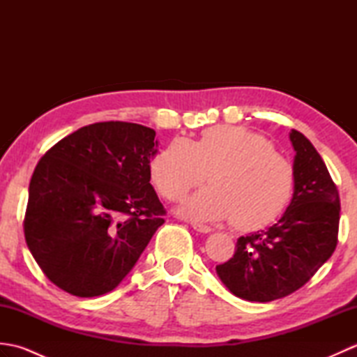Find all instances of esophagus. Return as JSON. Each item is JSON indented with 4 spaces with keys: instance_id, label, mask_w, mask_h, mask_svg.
<instances>
[{
    "instance_id": "34e87169",
    "label": "esophagus",
    "mask_w": 357,
    "mask_h": 357,
    "mask_svg": "<svg viewBox=\"0 0 357 357\" xmlns=\"http://www.w3.org/2000/svg\"><path fill=\"white\" fill-rule=\"evenodd\" d=\"M192 227H193L196 231H199V233H210L211 231V227L199 224V222H192Z\"/></svg>"
}]
</instances>
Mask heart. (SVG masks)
<instances>
[{
	"label": "heart",
	"instance_id": "b5f03b06",
	"mask_svg": "<svg viewBox=\"0 0 357 357\" xmlns=\"http://www.w3.org/2000/svg\"><path fill=\"white\" fill-rule=\"evenodd\" d=\"M159 195L179 201L207 179L210 187L188 198L181 215L199 222L230 219L238 230H259L284 215L294 184V165L265 136L244 127L207 128L196 141L176 138L150 164Z\"/></svg>",
	"mask_w": 357,
	"mask_h": 357
}]
</instances>
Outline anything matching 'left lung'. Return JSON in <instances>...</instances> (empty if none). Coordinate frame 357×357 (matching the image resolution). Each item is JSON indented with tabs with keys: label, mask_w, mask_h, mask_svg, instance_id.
Instances as JSON below:
<instances>
[{
	"label": "left lung",
	"mask_w": 357,
	"mask_h": 357,
	"mask_svg": "<svg viewBox=\"0 0 357 357\" xmlns=\"http://www.w3.org/2000/svg\"><path fill=\"white\" fill-rule=\"evenodd\" d=\"M296 184L290 206L268 230L241 236L234 255L216 265L229 290L245 301L270 302L304 287L330 259L337 245L340 199L327 165L298 130Z\"/></svg>",
	"instance_id": "8db88e82"
}]
</instances>
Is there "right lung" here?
<instances>
[{"label": "right lung", "mask_w": 357, "mask_h": 357, "mask_svg": "<svg viewBox=\"0 0 357 357\" xmlns=\"http://www.w3.org/2000/svg\"><path fill=\"white\" fill-rule=\"evenodd\" d=\"M153 128L107 121L45 151L29 185L24 236L50 282L78 298L112 291L139 259L165 208L150 184Z\"/></svg>", "instance_id": "right-lung-1"}]
</instances>
